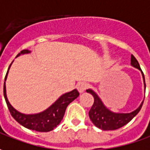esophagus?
<instances>
[{
    "label": "esophagus",
    "instance_id": "34e87169",
    "mask_svg": "<svg viewBox=\"0 0 150 150\" xmlns=\"http://www.w3.org/2000/svg\"><path fill=\"white\" fill-rule=\"evenodd\" d=\"M76 87H77V90L79 91V92L82 93L89 87V84L86 83V82H80V83L77 84Z\"/></svg>",
    "mask_w": 150,
    "mask_h": 150
}]
</instances>
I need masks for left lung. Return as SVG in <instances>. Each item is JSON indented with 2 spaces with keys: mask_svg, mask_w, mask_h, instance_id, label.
<instances>
[{
  "mask_svg": "<svg viewBox=\"0 0 150 150\" xmlns=\"http://www.w3.org/2000/svg\"><path fill=\"white\" fill-rule=\"evenodd\" d=\"M131 64L135 68L141 70L143 78H144V87H145L146 85H145L144 73H143L142 69H140L139 64L138 62V60L136 59V58L133 54L131 55ZM86 92L91 93L94 97V103L89 112L90 119L91 120L96 127H97L101 130H106V131L107 130H116V129H118L120 127H123L124 125H126L139 112L140 109L144 103V101H142L139 107L130 113H117V112H113L110 111L108 108H106L105 105L102 103L100 97L92 90H91V89L86 90Z\"/></svg>",
  "mask_w": 150,
  "mask_h": 150,
  "instance_id": "obj_1",
  "label": "left lung"
}]
</instances>
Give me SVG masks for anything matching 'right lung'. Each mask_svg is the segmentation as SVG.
<instances>
[{"label":"right lung","mask_w":150,"mask_h":150,"mask_svg":"<svg viewBox=\"0 0 150 150\" xmlns=\"http://www.w3.org/2000/svg\"><path fill=\"white\" fill-rule=\"evenodd\" d=\"M28 53H30L29 50L24 49V50H22L16 55V57L21 54H28ZM11 64L6 72L5 81L6 80V76H7ZM3 91L5 100H6V105L8 107V109L10 111V113L12 116V117L18 123L23 125V127H27L28 129H32V130H35L38 132H49L53 130L54 128H55L63 119L65 110L69 104L76 99L80 95L79 91L75 89L69 92L62 95L52 106H50L48 109H46L42 112L26 115V114L17 112L8 101L6 92V83H4Z\"/></svg>","instance_id":"1"}]
</instances>
